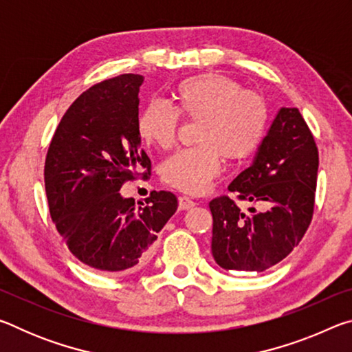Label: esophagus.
Instances as JSON below:
<instances>
[{
    "label": "esophagus",
    "mask_w": 352,
    "mask_h": 352,
    "mask_svg": "<svg viewBox=\"0 0 352 352\" xmlns=\"http://www.w3.org/2000/svg\"><path fill=\"white\" fill-rule=\"evenodd\" d=\"M195 206V201H192L190 200L189 197H180L178 199V208H180V210H190V208H194Z\"/></svg>",
    "instance_id": "34e87169"
}]
</instances>
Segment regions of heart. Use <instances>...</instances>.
I'll return each mask as SVG.
<instances>
[{"label": "heart", "instance_id": "1", "mask_svg": "<svg viewBox=\"0 0 352 352\" xmlns=\"http://www.w3.org/2000/svg\"><path fill=\"white\" fill-rule=\"evenodd\" d=\"M174 109L152 104L141 113L142 140L168 151L175 142L178 115L199 121L197 148L166 160L162 180L184 194H204L222 169L223 158L241 163L258 151L269 127V107L239 82L220 74H201L180 82L172 94Z\"/></svg>", "mask_w": 352, "mask_h": 352}]
</instances>
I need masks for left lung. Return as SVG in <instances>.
I'll use <instances>...</instances> for the list:
<instances>
[{
  "label": "left lung",
  "instance_id": "obj_1",
  "mask_svg": "<svg viewBox=\"0 0 352 352\" xmlns=\"http://www.w3.org/2000/svg\"><path fill=\"white\" fill-rule=\"evenodd\" d=\"M318 174V148L295 107H281L252 164L228 190L269 210L250 214L233 200L210 201L211 252L225 270L264 272L281 262L305 236L312 220Z\"/></svg>",
  "mask_w": 352,
  "mask_h": 352
}]
</instances>
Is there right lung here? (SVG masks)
I'll return each instance as SVG.
<instances>
[{
	"mask_svg": "<svg viewBox=\"0 0 352 352\" xmlns=\"http://www.w3.org/2000/svg\"><path fill=\"white\" fill-rule=\"evenodd\" d=\"M141 74H122L82 93L65 113L47 148L45 188L51 217L77 259L102 272L140 265L177 197L160 190L136 205L119 189L151 170L141 148Z\"/></svg>",
	"mask_w": 352,
	"mask_h": 352,
	"instance_id": "right-lung-1",
	"label": "right lung"
}]
</instances>
